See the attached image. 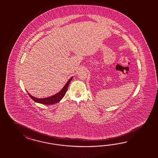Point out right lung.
<instances>
[{
    "label": "right lung",
    "mask_w": 158,
    "mask_h": 158,
    "mask_svg": "<svg viewBox=\"0 0 158 158\" xmlns=\"http://www.w3.org/2000/svg\"><path fill=\"white\" fill-rule=\"evenodd\" d=\"M73 77H71L68 81H67V83L65 85V86L63 87L62 89L59 91L58 93L56 94L54 96L47 97V98H36L34 96H31L29 93H28L29 97L35 102H38L40 104H46V105H51V104H54L60 101L62 99V98L64 97L66 92L68 90V87L71 81H72Z\"/></svg>",
    "instance_id": "1"
}]
</instances>
